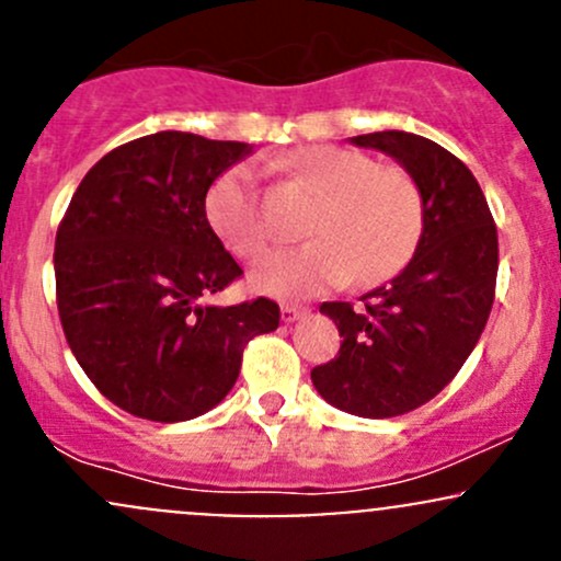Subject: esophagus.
<instances>
[{"label":"esophagus","mask_w":561,"mask_h":561,"mask_svg":"<svg viewBox=\"0 0 561 561\" xmlns=\"http://www.w3.org/2000/svg\"><path fill=\"white\" fill-rule=\"evenodd\" d=\"M307 314V307H298V304H282V320L296 322L298 317Z\"/></svg>","instance_id":"obj_1"}]
</instances>
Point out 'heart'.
<instances>
[{
	"label": "heart",
	"mask_w": 561,
	"mask_h": 561,
	"mask_svg": "<svg viewBox=\"0 0 561 561\" xmlns=\"http://www.w3.org/2000/svg\"><path fill=\"white\" fill-rule=\"evenodd\" d=\"M274 168L320 195L307 222L312 244L279 249L252 268L254 290L268 296H317L344 285L390 279L415 254L423 236V195L401 165H377L369 154L317 144ZM206 217L230 252L254 257L274 239L263 190L252 165L239 162L217 175Z\"/></svg>",
	"instance_id": "b5f03b06"
}]
</instances>
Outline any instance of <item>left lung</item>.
Segmentation results:
<instances>
[{
	"label": "left lung",
	"mask_w": 561,
	"mask_h": 561,
	"mask_svg": "<svg viewBox=\"0 0 561 561\" xmlns=\"http://www.w3.org/2000/svg\"><path fill=\"white\" fill-rule=\"evenodd\" d=\"M353 144L386 151L415 175L423 236L407 268L366 293L358 309L322 304L342 347L314 366L312 382L350 415L396 417L432 401L478 344L494 304L500 241L478 179L448 149L399 129Z\"/></svg>",
	"instance_id": "left-lung-1"
}]
</instances>
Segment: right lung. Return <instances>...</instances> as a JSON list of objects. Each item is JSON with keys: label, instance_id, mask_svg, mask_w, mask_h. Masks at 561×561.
<instances>
[{"label": "right lung", "instance_id": "1", "mask_svg": "<svg viewBox=\"0 0 561 561\" xmlns=\"http://www.w3.org/2000/svg\"><path fill=\"white\" fill-rule=\"evenodd\" d=\"M252 151L192 133L135 138L78 184L56 230V307L72 355L124 412L179 423L217 407L271 298L208 307L241 276L206 217L208 186Z\"/></svg>", "mask_w": 561, "mask_h": 561}]
</instances>
